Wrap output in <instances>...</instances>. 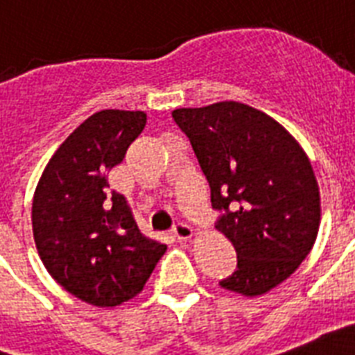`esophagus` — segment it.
<instances>
[{
  "instance_id": "obj_1",
  "label": "esophagus",
  "mask_w": 355,
  "mask_h": 355,
  "mask_svg": "<svg viewBox=\"0 0 355 355\" xmlns=\"http://www.w3.org/2000/svg\"><path fill=\"white\" fill-rule=\"evenodd\" d=\"M173 235H175V239L177 241H189V239L193 237V230L187 224H177L175 226V230H173Z\"/></svg>"
}]
</instances>
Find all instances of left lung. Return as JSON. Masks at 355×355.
Wrapping results in <instances>:
<instances>
[{"label":"left lung","instance_id":"obj_1","mask_svg":"<svg viewBox=\"0 0 355 355\" xmlns=\"http://www.w3.org/2000/svg\"><path fill=\"white\" fill-rule=\"evenodd\" d=\"M186 132L223 211L217 230L237 252V270L218 282L259 297L286 281L318 239L321 197L312 164L266 112L241 102L171 112Z\"/></svg>","mask_w":355,"mask_h":355}]
</instances>
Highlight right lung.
Returning a JSON list of instances; mask_svg holds the SVG:
<instances>
[{
    "label": "right lung",
    "instance_id": "right-lung-1",
    "mask_svg": "<svg viewBox=\"0 0 355 355\" xmlns=\"http://www.w3.org/2000/svg\"><path fill=\"white\" fill-rule=\"evenodd\" d=\"M144 111L94 112L56 149L33 200V233L51 277L93 306L137 297L168 246L144 237L107 173L144 131Z\"/></svg>",
    "mask_w": 355,
    "mask_h": 355
}]
</instances>
